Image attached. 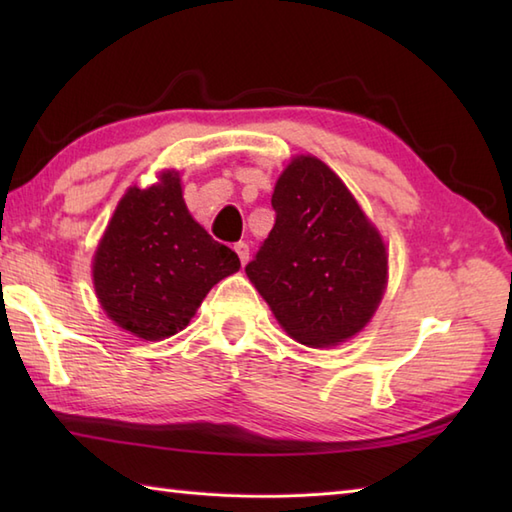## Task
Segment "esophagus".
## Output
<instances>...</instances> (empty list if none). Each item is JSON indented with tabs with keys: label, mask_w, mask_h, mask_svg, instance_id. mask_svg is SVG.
<instances>
[{
	"label": "esophagus",
	"mask_w": 512,
	"mask_h": 512,
	"mask_svg": "<svg viewBox=\"0 0 512 512\" xmlns=\"http://www.w3.org/2000/svg\"><path fill=\"white\" fill-rule=\"evenodd\" d=\"M233 248H235V253H237V257H239V262H242V266H246L248 255H250L248 244H246V242H237Z\"/></svg>",
	"instance_id": "1"
}]
</instances>
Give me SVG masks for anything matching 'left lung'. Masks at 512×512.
Here are the masks:
<instances>
[{
    "label": "left lung",
    "mask_w": 512,
    "mask_h": 512,
    "mask_svg": "<svg viewBox=\"0 0 512 512\" xmlns=\"http://www.w3.org/2000/svg\"><path fill=\"white\" fill-rule=\"evenodd\" d=\"M275 226L246 275L292 339L330 347L365 328L387 284V253L343 180L297 156L270 200Z\"/></svg>",
    "instance_id": "left-lung-1"
}]
</instances>
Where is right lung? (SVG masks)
I'll list each match as a JSON object with an SVG mask.
<instances>
[{"mask_svg":"<svg viewBox=\"0 0 512 512\" xmlns=\"http://www.w3.org/2000/svg\"><path fill=\"white\" fill-rule=\"evenodd\" d=\"M237 270L235 250L193 220L178 173L167 171L118 202L94 255V288L116 325L160 341L187 328L206 292Z\"/></svg>","mask_w":512,"mask_h":512,"instance_id":"1","label":"right lung"}]
</instances>
